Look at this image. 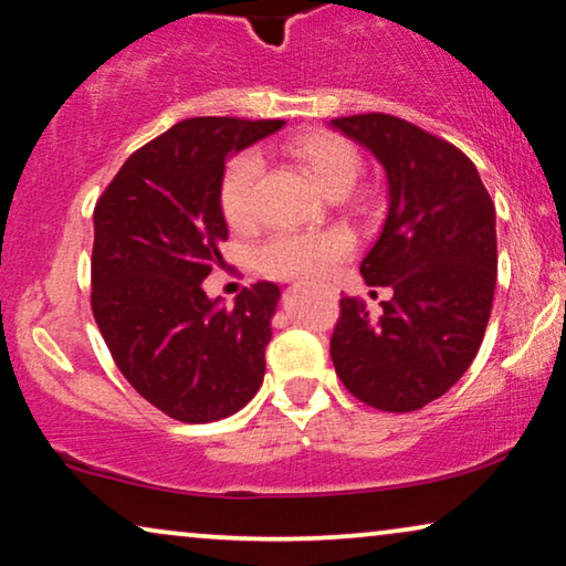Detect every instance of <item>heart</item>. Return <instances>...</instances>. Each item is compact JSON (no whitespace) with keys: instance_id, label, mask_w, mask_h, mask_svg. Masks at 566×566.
Listing matches in <instances>:
<instances>
[{"instance_id":"1","label":"heart","mask_w":566,"mask_h":566,"mask_svg":"<svg viewBox=\"0 0 566 566\" xmlns=\"http://www.w3.org/2000/svg\"><path fill=\"white\" fill-rule=\"evenodd\" d=\"M298 166L306 170L326 196H344L355 186L363 158L357 147L339 135L314 133L296 137L285 145ZM263 174V160L258 153H242L229 163L219 188L224 219L232 227H248L255 219V193ZM355 248L349 232L344 229H318V232H281L258 250V265L273 277L291 281H318L332 273L334 265Z\"/></svg>"}]
</instances>
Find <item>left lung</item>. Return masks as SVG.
<instances>
[{
  "label": "left lung",
  "instance_id": "1",
  "mask_svg": "<svg viewBox=\"0 0 566 566\" xmlns=\"http://www.w3.org/2000/svg\"><path fill=\"white\" fill-rule=\"evenodd\" d=\"M380 163L388 214L363 258L367 285L390 289L382 316L342 298L332 337L339 380L363 403L419 411L478 355L497 277L495 207L462 150L390 114L329 122Z\"/></svg>",
  "mask_w": 566,
  "mask_h": 566
}]
</instances>
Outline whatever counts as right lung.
<instances>
[{"label":"right lung","instance_id":"1","mask_svg":"<svg viewBox=\"0 0 566 566\" xmlns=\"http://www.w3.org/2000/svg\"><path fill=\"white\" fill-rule=\"evenodd\" d=\"M283 119L193 117L129 155L94 209L92 311L114 363L170 419L209 423L248 406L265 375L281 289L227 308L203 281L222 263L227 160Z\"/></svg>","mask_w":566,"mask_h":566}]
</instances>
